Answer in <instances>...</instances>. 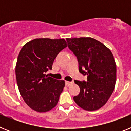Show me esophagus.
Here are the masks:
<instances>
[{
	"instance_id": "34e87169",
	"label": "esophagus",
	"mask_w": 131,
	"mask_h": 131,
	"mask_svg": "<svg viewBox=\"0 0 131 131\" xmlns=\"http://www.w3.org/2000/svg\"><path fill=\"white\" fill-rule=\"evenodd\" d=\"M71 84H73L72 82H69V81H66V86H69V85H71Z\"/></svg>"
}]
</instances>
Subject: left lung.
<instances>
[{"instance_id": "8db88e82", "label": "left lung", "mask_w": 131, "mask_h": 131, "mask_svg": "<svg viewBox=\"0 0 131 131\" xmlns=\"http://www.w3.org/2000/svg\"><path fill=\"white\" fill-rule=\"evenodd\" d=\"M68 47L77 57L79 70L86 81L75 80L80 92L75 103L87 111L97 110L107 102L116 83V63L110 50L91 37L66 39Z\"/></svg>"}]
</instances>
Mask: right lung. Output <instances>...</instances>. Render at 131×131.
<instances>
[{
  "instance_id": "right-lung-1",
  "label": "right lung",
  "mask_w": 131,
  "mask_h": 131,
  "mask_svg": "<svg viewBox=\"0 0 131 131\" xmlns=\"http://www.w3.org/2000/svg\"><path fill=\"white\" fill-rule=\"evenodd\" d=\"M66 47L63 39L42 38L28 42L19 52L15 70L18 89L25 102L36 112H48L58 102L65 81L46 73Z\"/></svg>"
}]
</instances>
